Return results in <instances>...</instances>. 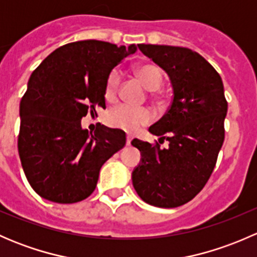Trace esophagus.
Returning a JSON list of instances; mask_svg holds the SVG:
<instances>
[{
  "instance_id": "34e87169",
  "label": "esophagus",
  "mask_w": 257,
  "mask_h": 257,
  "mask_svg": "<svg viewBox=\"0 0 257 257\" xmlns=\"http://www.w3.org/2000/svg\"><path fill=\"white\" fill-rule=\"evenodd\" d=\"M132 139H133V138H132L131 136L126 137V145H131V143H132Z\"/></svg>"
}]
</instances>
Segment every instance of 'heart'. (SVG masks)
I'll use <instances>...</instances> for the list:
<instances>
[{
	"mask_svg": "<svg viewBox=\"0 0 257 257\" xmlns=\"http://www.w3.org/2000/svg\"><path fill=\"white\" fill-rule=\"evenodd\" d=\"M137 76L143 82L149 90H157L160 88L164 80V74L160 67L154 63L139 64L136 68ZM121 72L114 68L108 74L105 80V95L112 99L119 92L121 84ZM153 120V113L145 107H134L131 104H119L109 109L105 114V121L114 128H120L123 131L133 133L141 126Z\"/></svg>",
	"mask_w": 257,
	"mask_h": 257,
	"instance_id": "heart-1",
	"label": "heart"
}]
</instances>
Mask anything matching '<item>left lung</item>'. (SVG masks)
Here are the masks:
<instances>
[{"label": "left lung", "instance_id": "8db88e82", "mask_svg": "<svg viewBox=\"0 0 257 257\" xmlns=\"http://www.w3.org/2000/svg\"><path fill=\"white\" fill-rule=\"evenodd\" d=\"M162 67L173 85L169 109L149 128L169 147L134 139L142 163L133 172L138 195L158 208H177L195 198L216 165L225 138L227 102L220 74L204 57L185 47L138 45Z\"/></svg>", "mask_w": 257, "mask_h": 257}]
</instances>
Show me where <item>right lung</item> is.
Segmentation results:
<instances>
[{
    "mask_svg": "<svg viewBox=\"0 0 257 257\" xmlns=\"http://www.w3.org/2000/svg\"><path fill=\"white\" fill-rule=\"evenodd\" d=\"M134 45L104 41L67 43L33 71L21 100L18 153L33 190L59 204L87 199L102 165L124 148L125 133L98 123L93 133L80 119L105 108V80Z\"/></svg>",
    "mask_w": 257,
    "mask_h": 257,
    "instance_id": "right-lung-1",
    "label": "right lung"
}]
</instances>
